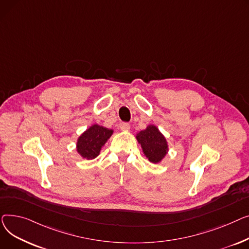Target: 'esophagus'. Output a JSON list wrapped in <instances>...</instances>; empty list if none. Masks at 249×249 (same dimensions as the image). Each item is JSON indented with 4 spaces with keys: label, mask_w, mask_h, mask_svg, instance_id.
I'll use <instances>...</instances> for the list:
<instances>
[{
    "label": "esophagus",
    "mask_w": 249,
    "mask_h": 249,
    "mask_svg": "<svg viewBox=\"0 0 249 249\" xmlns=\"http://www.w3.org/2000/svg\"><path fill=\"white\" fill-rule=\"evenodd\" d=\"M120 128H121L122 130H128V129L130 128V125H129L128 123H122V124H120Z\"/></svg>",
    "instance_id": "1"
}]
</instances>
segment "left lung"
Segmentation results:
<instances>
[{"label": "left lung", "mask_w": 249, "mask_h": 249, "mask_svg": "<svg viewBox=\"0 0 249 249\" xmlns=\"http://www.w3.org/2000/svg\"><path fill=\"white\" fill-rule=\"evenodd\" d=\"M137 139L150 162L157 164L166 156L168 151L166 139L155 125H149L140 131Z\"/></svg>", "instance_id": "8db88e82"}]
</instances>
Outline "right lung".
<instances>
[{
	"label": "right lung",
	"mask_w": 249,
	"mask_h": 249,
	"mask_svg": "<svg viewBox=\"0 0 249 249\" xmlns=\"http://www.w3.org/2000/svg\"><path fill=\"white\" fill-rule=\"evenodd\" d=\"M112 129L93 124L79 137L77 152L85 159L92 160L99 155L101 147L112 135Z\"/></svg>",
	"instance_id": "1"
}]
</instances>
